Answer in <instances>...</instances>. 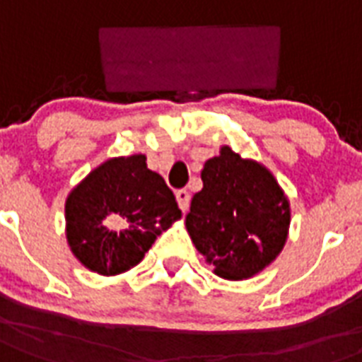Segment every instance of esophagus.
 Masks as SVG:
<instances>
[{"label": "esophagus", "mask_w": 362, "mask_h": 362, "mask_svg": "<svg viewBox=\"0 0 362 362\" xmlns=\"http://www.w3.org/2000/svg\"><path fill=\"white\" fill-rule=\"evenodd\" d=\"M176 201H178V206L182 211H186L189 208V193L186 189L176 191Z\"/></svg>", "instance_id": "1"}]
</instances>
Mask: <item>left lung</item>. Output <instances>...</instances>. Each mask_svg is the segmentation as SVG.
I'll return each instance as SVG.
<instances>
[{
	"label": "left lung",
	"mask_w": 362,
	"mask_h": 362,
	"mask_svg": "<svg viewBox=\"0 0 362 362\" xmlns=\"http://www.w3.org/2000/svg\"><path fill=\"white\" fill-rule=\"evenodd\" d=\"M202 189L191 199L186 228L214 264L216 275L242 281L260 273L283 251L290 202L262 163L243 160L230 146L204 163Z\"/></svg>",
	"instance_id": "obj_1"
}]
</instances>
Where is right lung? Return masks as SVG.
<instances>
[{
    "mask_svg": "<svg viewBox=\"0 0 362 362\" xmlns=\"http://www.w3.org/2000/svg\"><path fill=\"white\" fill-rule=\"evenodd\" d=\"M173 191L143 154L100 163L70 191L66 242L90 272L119 275L137 266L156 238L180 219Z\"/></svg>",
    "mask_w": 362,
    "mask_h": 362,
    "instance_id": "1",
    "label": "right lung"
}]
</instances>
